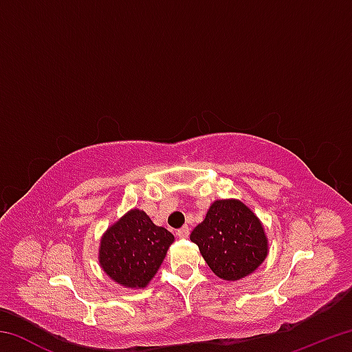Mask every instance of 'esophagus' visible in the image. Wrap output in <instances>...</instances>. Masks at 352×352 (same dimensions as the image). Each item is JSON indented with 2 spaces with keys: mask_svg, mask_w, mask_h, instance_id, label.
<instances>
[{
  "mask_svg": "<svg viewBox=\"0 0 352 352\" xmlns=\"http://www.w3.org/2000/svg\"><path fill=\"white\" fill-rule=\"evenodd\" d=\"M189 236V228L188 226H183V228L177 230V237H180V239H186Z\"/></svg>",
  "mask_w": 352,
  "mask_h": 352,
  "instance_id": "esophagus-1",
  "label": "esophagus"
}]
</instances>
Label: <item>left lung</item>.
Instances as JSON below:
<instances>
[{
  "label": "left lung",
  "instance_id": "8db88e82",
  "mask_svg": "<svg viewBox=\"0 0 352 352\" xmlns=\"http://www.w3.org/2000/svg\"><path fill=\"white\" fill-rule=\"evenodd\" d=\"M212 273L225 281H239L269 254V239L261 219L237 199L212 201L204 222L190 233Z\"/></svg>",
  "mask_w": 352,
  "mask_h": 352
}]
</instances>
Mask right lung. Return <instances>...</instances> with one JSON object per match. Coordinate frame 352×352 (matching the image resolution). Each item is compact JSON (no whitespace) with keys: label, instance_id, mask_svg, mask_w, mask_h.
I'll return each mask as SVG.
<instances>
[{"label":"right lung","instance_id":"obj_1","mask_svg":"<svg viewBox=\"0 0 352 352\" xmlns=\"http://www.w3.org/2000/svg\"><path fill=\"white\" fill-rule=\"evenodd\" d=\"M174 234L133 208L110 225L99 242V265L111 281L144 289L163 264Z\"/></svg>","mask_w":352,"mask_h":352}]
</instances>
